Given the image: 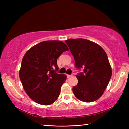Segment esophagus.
Listing matches in <instances>:
<instances>
[{"mask_svg": "<svg viewBox=\"0 0 129 129\" xmlns=\"http://www.w3.org/2000/svg\"><path fill=\"white\" fill-rule=\"evenodd\" d=\"M67 78H70L71 77H72V75H67Z\"/></svg>", "mask_w": 129, "mask_h": 129, "instance_id": "34e87169", "label": "esophagus"}]
</instances>
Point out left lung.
<instances>
[{"label": "left lung", "mask_w": 129, "mask_h": 129, "mask_svg": "<svg viewBox=\"0 0 129 129\" xmlns=\"http://www.w3.org/2000/svg\"><path fill=\"white\" fill-rule=\"evenodd\" d=\"M78 69L84 72L76 75L78 84L73 87L74 94L80 101L91 102L100 99L112 77V71L108 56L97 44L85 39L65 40Z\"/></svg>", "instance_id": "obj_1"}]
</instances>
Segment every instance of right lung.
I'll return each instance as SVG.
<instances>
[{"instance_id":"1","label":"right lung","mask_w":129,"mask_h":129,"mask_svg":"<svg viewBox=\"0 0 129 129\" xmlns=\"http://www.w3.org/2000/svg\"><path fill=\"white\" fill-rule=\"evenodd\" d=\"M68 49L61 41H44L30 48L24 56L19 77L26 93L36 103L49 105L59 97L67 76L56 73L57 60Z\"/></svg>"}]
</instances>
